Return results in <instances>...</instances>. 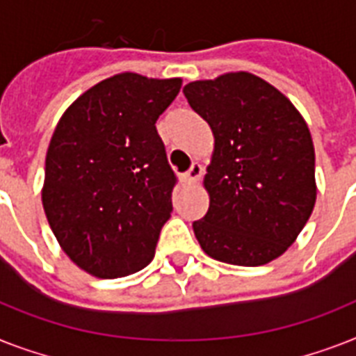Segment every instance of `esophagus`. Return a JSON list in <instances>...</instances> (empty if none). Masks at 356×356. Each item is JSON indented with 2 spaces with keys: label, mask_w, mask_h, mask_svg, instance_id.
<instances>
[{
  "label": "esophagus",
  "mask_w": 356,
  "mask_h": 356,
  "mask_svg": "<svg viewBox=\"0 0 356 356\" xmlns=\"http://www.w3.org/2000/svg\"><path fill=\"white\" fill-rule=\"evenodd\" d=\"M201 175H203V166H201L200 162H194L188 172L183 175V183L195 184L201 179Z\"/></svg>",
  "instance_id": "1"
}]
</instances>
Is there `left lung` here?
Listing matches in <instances>:
<instances>
[{"instance_id":"8db88e82","label":"left lung","mask_w":356,"mask_h":356,"mask_svg":"<svg viewBox=\"0 0 356 356\" xmlns=\"http://www.w3.org/2000/svg\"><path fill=\"white\" fill-rule=\"evenodd\" d=\"M183 94L214 134L203 179L211 205L192 223L195 238L220 262L268 264L296 242L314 209L309 125L282 92L249 72L194 81Z\"/></svg>"}]
</instances>
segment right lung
I'll use <instances>...</instances> for the list:
<instances>
[{"label": "right lung", "instance_id": "add662e5", "mask_svg": "<svg viewBox=\"0 0 356 356\" xmlns=\"http://www.w3.org/2000/svg\"><path fill=\"white\" fill-rule=\"evenodd\" d=\"M181 85L113 75L81 94L53 131L42 205L64 253L90 275H131L155 257L175 184L155 123Z\"/></svg>", "mask_w": 356, "mask_h": 356}]
</instances>
